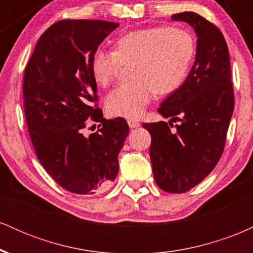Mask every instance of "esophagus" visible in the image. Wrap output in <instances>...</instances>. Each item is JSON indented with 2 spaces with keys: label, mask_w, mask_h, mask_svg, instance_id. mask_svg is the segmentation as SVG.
Masks as SVG:
<instances>
[{
  "label": "esophagus",
  "mask_w": 253,
  "mask_h": 253,
  "mask_svg": "<svg viewBox=\"0 0 253 253\" xmlns=\"http://www.w3.org/2000/svg\"><path fill=\"white\" fill-rule=\"evenodd\" d=\"M127 124H128L130 128H136V127L140 126V123H139L138 120H134V119H128V120H127Z\"/></svg>",
  "instance_id": "obj_1"
}]
</instances>
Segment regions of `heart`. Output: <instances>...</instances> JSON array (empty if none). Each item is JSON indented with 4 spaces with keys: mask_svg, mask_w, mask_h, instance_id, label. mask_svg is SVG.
Returning a JSON list of instances; mask_svg holds the SVG:
<instances>
[{
    "mask_svg": "<svg viewBox=\"0 0 253 253\" xmlns=\"http://www.w3.org/2000/svg\"><path fill=\"white\" fill-rule=\"evenodd\" d=\"M195 56V42L178 27L143 28L127 32L113 43V52L98 50L90 60V71L98 85L107 86L119 63H128L129 82L123 83L106 98L113 117L138 118L152 94L168 95L181 86Z\"/></svg>",
    "mask_w": 253,
    "mask_h": 253,
    "instance_id": "1",
    "label": "heart"
}]
</instances>
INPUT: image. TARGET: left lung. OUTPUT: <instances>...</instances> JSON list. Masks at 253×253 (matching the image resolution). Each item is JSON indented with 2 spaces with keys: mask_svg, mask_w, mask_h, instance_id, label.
<instances>
[{
  "mask_svg": "<svg viewBox=\"0 0 253 253\" xmlns=\"http://www.w3.org/2000/svg\"><path fill=\"white\" fill-rule=\"evenodd\" d=\"M195 31L196 56L184 83L162 102L164 121L144 124L151 134L150 157L158 187L172 194L185 193L215 168L225 147L234 108L231 64L225 38L215 25L193 11L175 14Z\"/></svg>",
  "mask_w": 253,
  "mask_h": 253,
  "instance_id": "8db88e82",
  "label": "left lung"
}]
</instances>
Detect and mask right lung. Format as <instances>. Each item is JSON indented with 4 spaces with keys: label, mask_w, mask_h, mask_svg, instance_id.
<instances>
[{
    "label": "right lung",
    "mask_w": 253,
    "mask_h": 253,
    "mask_svg": "<svg viewBox=\"0 0 253 253\" xmlns=\"http://www.w3.org/2000/svg\"><path fill=\"white\" fill-rule=\"evenodd\" d=\"M118 26L103 20L58 21L39 38L26 66L25 117L32 144L48 175L75 194H95L112 184L129 132L124 118H103L90 71L92 54ZM89 117L103 127L85 137Z\"/></svg>",
    "instance_id": "1"
}]
</instances>
